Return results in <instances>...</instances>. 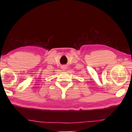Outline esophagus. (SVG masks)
Masks as SVG:
<instances>
[{
  "label": "esophagus",
  "instance_id": "obj_1",
  "mask_svg": "<svg viewBox=\"0 0 132 132\" xmlns=\"http://www.w3.org/2000/svg\"><path fill=\"white\" fill-rule=\"evenodd\" d=\"M66 69H67V67L66 66H62V69L63 71L66 70Z\"/></svg>",
  "mask_w": 132,
  "mask_h": 132
}]
</instances>
